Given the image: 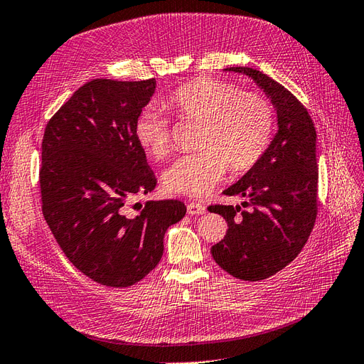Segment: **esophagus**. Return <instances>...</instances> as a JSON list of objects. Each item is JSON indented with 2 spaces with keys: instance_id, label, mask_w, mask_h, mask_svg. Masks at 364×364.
Wrapping results in <instances>:
<instances>
[{
  "instance_id": "esophagus-1",
  "label": "esophagus",
  "mask_w": 364,
  "mask_h": 364,
  "mask_svg": "<svg viewBox=\"0 0 364 364\" xmlns=\"http://www.w3.org/2000/svg\"><path fill=\"white\" fill-rule=\"evenodd\" d=\"M186 211H188L190 215H200L206 211V208L202 203H197V202H190L186 205Z\"/></svg>"
}]
</instances>
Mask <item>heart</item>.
<instances>
[{"label": "heart", "instance_id": "b5f03b06", "mask_svg": "<svg viewBox=\"0 0 364 364\" xmlns=\"http://www.w3.org/2000/svg\"><path fill=\"white\" fill-rule=\"evenodd\" d=\"M165 107L183 123H197L194 155L176 159L162 174L170 194L202 197L225 178L229 170L245 173L266 153L274 130V111L266 97L241 91L235 83L202 77L178 87ZM142 151L161 161L173 147L168 121L159 112H142L135 126Z\"/></svg>", "mask_w": 364, "mask_h": 364}]
</instances>
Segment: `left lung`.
<instances>
[{
  "mask_svg": "<svg viewBox=\"0 0 364 364\" xmlns=\"http://www.w3.org/2000/svg\"><path fill=\"white\" fill-rule=\"evenodd\" d=\"M252 77L278 114V134L264 156L223 191L246 202L211 205L228 222L225 238L211 247L213 258L234 278L262 281L299 255L317 217L318 170L316 129L306 107L264 73L232 67Z\"/></svg>",
  "mask_w": 364,
  "mask_h": 364,
  "instance_id": "1",
  "label": "left lung"
}]
</instances>
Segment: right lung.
I'll list each match as a JSON object with an SVG mask.
<instances>
[{"instance_id": "1", "label": "right lung", "mask_w": 364, "mask_h": 364, "mask_svg": "<svg viewBox=\"0 0 364 364\" xmlns=\"http://www.w3.org/2000/svg\"><path fill=\"white\" fill-rule=\"evenodd\" d=\"M155 87V79H94L73 94L43 132L42 214L75 269L107 287H130L155 269L165 230L186 213L181 200H159L127 215L129 200L156 186L135 138Z\"/></svg>"}]
</instances>
